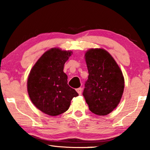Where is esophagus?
Segmentation results:
<instances>
[{
	"label": "esophagus",
	"instance_id": "esophagus-1",
	"mask_svg": "<svg viewBox=\"0 0 150 150\" xmlns=\"http://www.w3.org/2000/svg\"><path fill=\"white\" fill-rule=\"evenodd\" d=\"M82 90H83V89H82L81 87H80V88H79V89H76L78 93H79V95H81V93H82Z\"/></svg>",
	"mask_w": 150,
	"mask_h": 150
}]
</instances>
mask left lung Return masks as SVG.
<instances>
[{
	"mask_svg": "<svg viewBox=\"0 0 150 150\" xmlns=\"http://www.w3.org/2000/svg\"><path fill=\"white\" fill-rule=\"evenodd\" d=\"M89 72L83 95L93 113L106 115L120 103L124 78L120 67L107 51L91 48L85 54Z\"/></svg>",
	"mask_w": 150,
	"mask_h": 150,
	"instance_id": "8db88e82",
	"label": "left lung"
}]
</instances>
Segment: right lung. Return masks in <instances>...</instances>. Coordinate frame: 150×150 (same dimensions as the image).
I'll return each mask as SVG.
<instances>
[{
    "label": "right lung",
    "instance_id": "add662e5",
    "mask_svg": "<svg viewBox=\"0 0 150 150\" xmlns=\"http://www.w3.org/2000/svg\"><path fill=\"white\" fill-rule=\"evenodd\" d=\"M71 51L53 48L47 50L32 67L27 91L33 104L45 114L57 116L65 112L79 94L67 85L63 67Z\"/></svg>",
    "mask_w": 150,
    "mask_h": 150
}]
</instances>
